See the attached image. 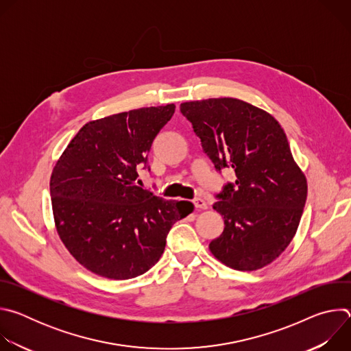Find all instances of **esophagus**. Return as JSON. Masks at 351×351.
<instances>
[{
  "mask_svg": "<svg viewBox=\"0 0 351 351\" xmlns=\"http://www.w3.org/2000/svg\"><path fill=\"white\" fill-rule=\"evenodd\" d=\"M193 203H194V207H195L197 210H207V208H208V206H207V203H206V199L199 198V197L194 198Z\"/></svg>",
  "mask_w": 351,
  "mask_h": 351,
  "instance_id": "34e87169",
  "label": "esophagus"
}]
</instances>
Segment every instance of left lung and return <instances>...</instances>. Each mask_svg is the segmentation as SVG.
I'll use <instances>...</instances> for the list:
<instances>
[{
	"mask_svg": "<svg viewBox=\"0 0 351 351\" xmlns=\"http://www.w3.org/2000/svg\"><path fill=\"white\" fill-rule=\"evenodd\" d=\"M180 112L215 168L236 173L213 206L225 228L210 252L237 271L269 265L293 240L307 198L283 129L267 111L230 97L183 103Z\"/></svg>",
	"mask_w": 351,
	"mask_h": 351,
	"instance_id": "1",
	"label": "left lung"
}]
</instances>
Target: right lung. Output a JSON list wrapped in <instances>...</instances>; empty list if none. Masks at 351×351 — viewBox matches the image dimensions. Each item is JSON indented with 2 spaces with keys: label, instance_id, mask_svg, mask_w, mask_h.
<instances>
[{
  "label": "right lung",
  "instance_id": "obj_1",
  "mask_svg": "<svg viewBox=\"0 0 351 351\" xmlns=\"http://www.w3.org/2000/svg\"><path fill=\"white\" fill-rule=\"evenodd\" d=\"M175 104L132 110L87 122L57 161L49 193L58 236L90 272L132 279L161 258L167 234L193 213L136 186L137 167L147 164L154 137Z\"/></svg>",
  "mask_w": 351,
  "mask_h": 351
}]
</instances>
